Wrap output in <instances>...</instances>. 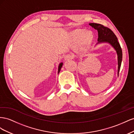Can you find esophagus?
Returning <instances> with one entry per match:
<instances>
[{"instance_id":"obj_1","label":"esophagus","mask_w":134,"mask_h":134,"mask_svg":"<svg viewBox=\"0 0 134 134\" xmlns=\"http://www.w3.org/2000/svg\"><path fill=\"white\" fill-rule=\"evenodd\" d=\"M74 56L70 55V54H67L66 55H65L64 57V60H70L72 59H73Z\"/></svg>"}]
</instances>
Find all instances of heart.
Segmentation results:
<instances>
[{"instance_id":"b5f03b06","label":"heart","mask_w":134,"mask_h":134,"mask_svg":"<svg viewBox=\"0 0 134 134\" xmlns=\"http://www.w3.org/2000/svg\"><path fill=\"white\" fill-rule=\"evenodd\" d=\"M69 37L72 44L79 46L80 49L83 50L90 45L93 40L94 35L92 31L90 30L77 29L70 32Z\"/></svg>"}]
</instances>
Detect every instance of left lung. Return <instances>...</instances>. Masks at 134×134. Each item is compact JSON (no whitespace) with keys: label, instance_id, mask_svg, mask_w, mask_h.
I'll return each instance as SVG.
<instances>
[{"label":"left lung","instance_id":"left-lung-1","mask_svg":"<svg viewBox=\"0 0 134 134\" xmlns=\"http://www.w3.org/2000/svg\"><path fill=\"white\" fill-rule=\"evenodd\" d=\"M89 25L93 28L97 30L98 32V43L96 45L101 43L109 44L116 51L117 54L118 60V72L117 75L118 76L119 71L120 70L121 62L122 60V52L120 43H118L117 37L115 34L111 30L105 27L102 25L95 24V23H90Z\"/></svg>","mask_w":134,"mask_h":134}]
</instances>
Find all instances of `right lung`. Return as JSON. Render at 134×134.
Returning <instances> with one entry per match:
<instances>
[{
    "label": "right lung",
    "mask_w": 134,
    "mask_h": 134,
    "mask_svg": "<svg viewBox=\"0 0 134 134\" xmlns=\"http://www.w3.org/2000/svg\"><path fill=\"white\" fill-rule=\"evenodd\" d=\"M62 66H63V63H62V62L60 63H59V66H58V74H59V72H60V70H61V68H62Z\"/></svg>",
    "instance_id": "1"
}]
</instances>
